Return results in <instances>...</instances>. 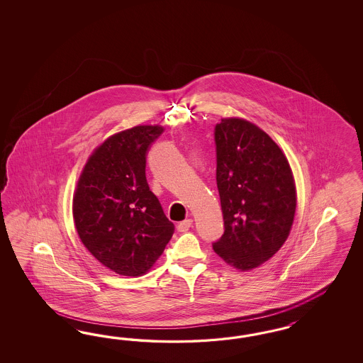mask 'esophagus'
<instances>
[{
    "label": "esophagus",
    "mask_w": 363,
    "mask_h": 363,
    "mask_svg": "<svg viewBox=\"0 0 363 363\" xmlns=\"http://www.w3.org/2000/svg\"><path fill=\"white\" fill-rule=\"evenodd\" d=\"M191 225H193V220H190V218H189V220L179 222L177 228H178V230L179 231H187L190 228H191Z\"/></svg>",
    "instance_id": "obj_1"
}]
</instances>
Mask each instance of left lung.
I'll list each match as a JSON object with an SVG mask.
<instances>
[{"instance_id":"8db88e82","label":"left lung","mask_w":363,"mask_h":363,"mask_svg":"<svg viewBox=\"0 0 363 363\" xmlns=\"http://www.w3.org/2000/svg\"><path fill=\"white\" fill-rule=\"evenodd\" d=\"M214 135L225 233L213 249L231 267L247 272L287 240L297 208L296 181L282 149L253 122L222 118Z\"/></svg>"}]
</instances>
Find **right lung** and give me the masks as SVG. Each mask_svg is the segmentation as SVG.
<instances>
[{"label": "right lung", "mask_w": 363, "mask_h": 363, "mask_svg": "<svg viewBox=\"0 0 363 363\" xmlns=\"http://www.w3.org/2000/svg\"><path fill=\"white\" fill-rule=\"evenodd\" d=\"M164 130L161 125H138L110 135L78 178L73 196L78 237L117 274H146L174 233L145 176L147 149Z\"/></svg>", "instance_id": "1"}]
</instances>
